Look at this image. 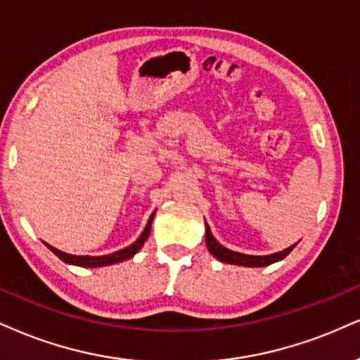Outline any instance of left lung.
<instances>
[{"instance_id":"obj_1","label":"left lung","mask_w":360,"mask_h":360,"mask_svg":"<svg viewBox=\"0 0 360 360\" xmlns=\"http://www.w3.org/2000/svg\"><path fill=\"white\" fill-rule=\"evenodd\" d=\"M205 243H207L208 252H210L217 260L224 262V264L240 265V267H267L270 264H275V262H281L282 259H285V257L290 254V252L294 250V247L297 245V243H294V245L285 248V250L277 252V254H270V255L240 254V252L230 250V248L224 247L221 243L217 242L207 221H205Z\"/></svg>"}]
</instances>
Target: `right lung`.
Wrapping results in <instances>:
<instances>
[{
    "label": "right lung",
    "instance_id": "right-lung-1",
    "mask_svg": "<svg viewBox=\"0 0 360 360\" xmlns=\"http://www.w3.org/2000/svg\"><path fill=\"white\" fill-rule=\"evenodd\" d=\"M153 217H155V212L152 215H150L148 221H146V227L143 229V232L139 238H136L135 242L131 243V245H128L125 248H122V250L115 252V254H110V255H100V257H90V255H70V254H65V252L58 250V248L48 245V248L53 252V254L60 257L61 260L65 262V264H70V265H78V267H88V269H95V267H106V265H113V264H120V262H125L128 259H131L133 255L136 254V252L140 250L141 247H143V243L146 238H148L150 235V230H152V221H153Z\"/></svg>",
    "mask_w": 360,
    "mask_h": 360
}]
</instances>
